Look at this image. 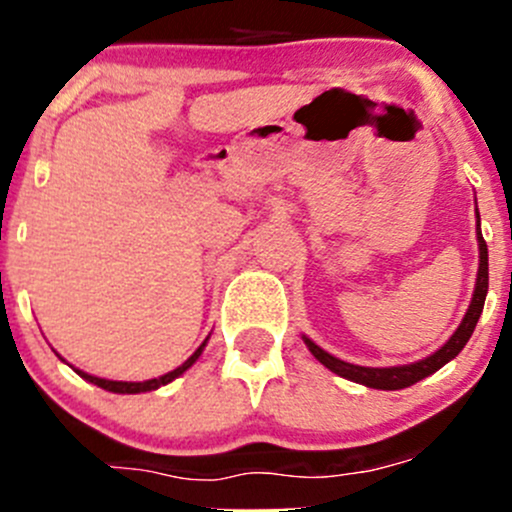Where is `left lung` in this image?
<instances>
[{
    "label": "left lung",
    "mask_w": 512,
    "mask_h": 512,
    "mask_svg": "<svg viewBox=\"0 0 512 512\" xmlns=\"http://www.w3.org/2000/svg\"><path fill=\"white\" fill-rule=\"evenodd\" d=\"M476 218H478V277H476V287H473V297L471 304H468L466 314H463L461 324H458L456 332L448 337V342L443 344L441 349H436L433 354H428L426 359L411 361V364H401V366H359V364H349V361L339 359V356H332L329 352H324L319 344H314L307 334H302L304 344H307L309 352L314 354V359L319 364L327 366L329 371H334L342 379L354 381V384L369 386V389H381V391H399L406 389V386H414L416 381L426 379L431 376L433 371H438L441 366H446L448 361L456 359L461 354V349L466 347L468 339H471L473 329H476L480 312H483L485 304V294H488V245H485L483 235H480V215H478V205H476Z\"/></svg>",
    "instance_id": "1"
}]
</instances>
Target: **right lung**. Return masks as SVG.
Here are the masks:
<instances>
[{"label":"right lung","instance_id":"1","mask_svg":"<svg viewBox=\"0 0 512 512\" xmlns=\"http://www.w3.org/2000/svg\"><path fill=\"white\" fill-rule=\"evenodd\" d=\"M208 339H210V337H208ZM208 339H205V342L200 344V347L195 349V352L190 354L188 359H185L183 364L178 366V369H173V371H168V374L158 376V379H148V381H113V379H101V376L86 374V371L74 369V366H71L66 359H61V356H59V359L66 361V364H69L71 369H74L76 374L81 376V379H86V381H89V384L101 386V389H106V391H113V394H146V391H156V389H160V386H165V384H170V381L178 379L180 374H185V371H188L190 366H193L195 361L200 359V354H203V349H205V344H208Z\"/></svg>","mask_w":512,"mask_h":512}]
</instances>
